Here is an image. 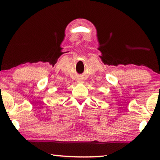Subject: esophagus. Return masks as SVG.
<instances>
[{
	"instance_id": "obj_1",
	"label": "esophagus",
	"mask_w": 160,
	"mask_h": 160,
	"mask_svg": "<svg viewBox=\"0 0 160 160\" xmlns=\"http://www.w3.org/2000/svg\"><path fill=\"white\" fill-rule=\"evenodd\" d=\"M77 81L78 83H84V81H83V79H82V78H78Z\"/></svg>"
}]
</instances>
